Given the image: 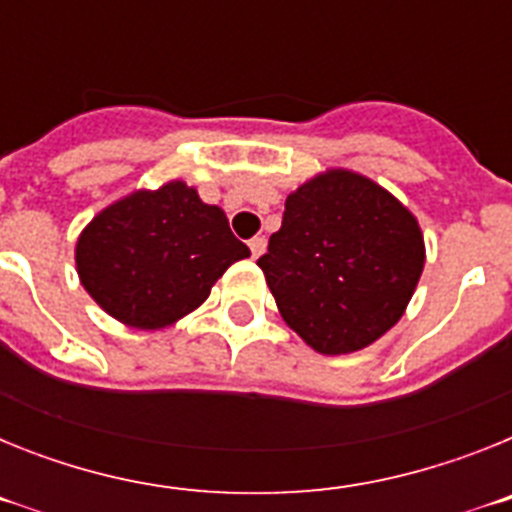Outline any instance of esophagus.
Here are the masks:
<instances>
[{
    "instance_id": "34e87169",
    "label": "esophagus",
    "mask_w": 512,
    "mask_h": 512,
    "mask_svg": "<svg viewBox=\"0 0 512 512\" xmlns=\"http://www.w3.org/2000/svg\"><path fill=\"white\" fill-rule=\"evenodd\" d=\"M248 248H251L253 259H259L261 253L266 251V238H264V235H256V238H251V241H248Z\"/></svg>"
}]
</instances>
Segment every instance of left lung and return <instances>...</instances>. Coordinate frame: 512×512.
Here are the masks:
<instances>
[{"label":"left lung","instance_id":"left-lung-1","mask_svg":"<svg viewBox=\"0 0 512 512\" xmlns=\"http://www.w3.org/2000/svg\"><path fill=\"white\" fill-rule=\"evenodd\" d=\"M423 261L415 217L374 182L336 169L289 194L256 264L307 346L351 354L402 318Z\"/></svg>","mask_w":512,"mask_h":512}]
</instances>
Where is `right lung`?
<instances>
[{
    "mask_svg": "<svg viewBox=\"0 0 512 512\" xmlns=\"http://www.w3.org/2000/svg\"><path fill=\"white\" fill-rule=\"evenodd\" d=\"M246 256L225 212L184 182L115 202L76 243L84 289L112 318L143 330L200 307L225 269Z\"/></svg>",
    "mask_w": 512,
    "mask_h": 512,
    "instance_id": "1",
    "label": "right lung"
}]
</instances>
